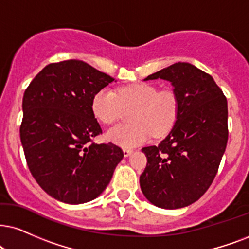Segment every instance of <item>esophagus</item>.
I'll list each match as a JSON object with an SVG mask.
<instances>
[{"label": "esophagus", "instance_id": "esophagus-1", "mask_svg": "<svg viewBox=\"0 0 249 249\" xmlns=\"http://www.w3.org/2000/svg\"><path fill=\"white\" fill-rule=\"evenodd\" d=\"M123 153H124V156L125 157H127V156H130L132 153H133V150L127 149V148H124V149H123Z\"/></svg>", "mask_w": 249, "mask_h": 249}]
</instances>
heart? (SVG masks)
<instances>
[{"mask_svg": "<svg viewBox=\"0 0 249 249\" xmlns=\"http://www.w3.org/2000/svg\"><path fill=\"white\" fill-rule=\"evenodd\" d=\"M131 124H119L107 132V139L124 148L144 143L150 135L162 137L174 126L179 99L174 89L159 90L155 85L140 83L122 87L116 93L103 88L93 97L92 110L106 125L118 121L125 110H132Z\"/></svg>", "mask_w": 249, "mask_h": 249, "instance_id": "obj_1", "label": "heart"}]
</instances>
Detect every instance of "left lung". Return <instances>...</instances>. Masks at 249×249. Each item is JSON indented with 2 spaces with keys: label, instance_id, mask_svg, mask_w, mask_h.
I'll return each mask as SVG.
<instances>
[{
  "label": "left lung",
  "instance_id": "1",
  "mask_svg": "<svg viewBox=\"0 0 249 249\" xmlns=\"http://www.w3.org/2000/svg\"><path fill=\"white\" fill-rule=\"evenodd\" d=\"M161 78L174 86L179 111L159 146L143 147L140 176L146 199L163 209L187 207L206 193L228 143V101L213 77L190 63H175L144 80Z\"/></svg>",
  "mask_w": 249,
  "mask_h": 249
}]
</instances>
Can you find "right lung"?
<instances>
[{
    "label": "right lung",
    "instance_id": "add662e5",
    "mask_svg": "<svg viewBox=\"0 0 249 249\" xmlns=\"http://www.w3.org/2000/svg\"><path fill=\"white\" fill-rule=\"evenodd\" d=\"M115 79L69 59L48 64L24 93L20 141L31 174L54 199L80 204L99 196L124 153L93 142L102 130L92 110L95 94Z\"/></svg>",
    "mask_w": 249,
    "mask_h": 249
}]
</instances>
